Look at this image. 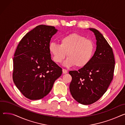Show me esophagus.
Listing matches in <instances>:
<instances>
[{"mask_svg": "<svg viewBox=\"0 0 125 125\" xmlns=\"http://www.w3.org/2000/svg\"><path fill=\"white\" fill-rule=\"evenodd\" d=\"M62 72H63V74H66V73H68V71L67 70L65 69H62Z\"/></svg>", "mask_w": 125, "mask_h": 125, "instance_id": "obj_1", "label": "esophagus"}]
</instances>
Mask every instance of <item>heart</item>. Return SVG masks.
Masks as SVG:
<instances>
[{
	"label": "heart",
	"mask_w": 125,
	"mask_h": 125,
	"mask_svg": "<svg viewBox=\"0 0 125 125\" xmlns=\"http://www.w3.org/2000/svg\"><path fill=\"white\" fill-rule=\"evenodd\" d=\"M60 44L52 42L49 49L56 63H61L66 56L68 58L64 62L66 66L75 65L77 68L87 66L92 59L95 51L93 41L80 35L73 33L60 39Z\"/></svg>",
	"instance_id": "heart-1"
}]
</instances>
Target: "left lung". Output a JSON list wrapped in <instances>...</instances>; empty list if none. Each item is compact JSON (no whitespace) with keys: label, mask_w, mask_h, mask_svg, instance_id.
Listing matches in <instances>:
<instances>
[{"label":"left lung","mask_w":125,"mask_h":125,"mask_svg":"<svg viewBox=\"0 0 125 125\" xmlns=\"http://www.w3.org/2000/svg\"><path fill=\"white\" fill-rule=\"evenodd\" d=\"M95 36L96 51L89 63L78 71H70V93L78 103L88 105L100 98L113 80L115 58L112 48L98 31L89 28Z\"/></svg>","instance_id":"8db88e82"}]
</instances>
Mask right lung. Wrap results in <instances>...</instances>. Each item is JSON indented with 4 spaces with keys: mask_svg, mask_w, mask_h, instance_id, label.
Segmentation results:
<instances>
[{
    "mask_svg": "<svg viewBox=\"0 0 125 125\" xmlns=\"http://www.w3.org/2000/svg\"><path fill=\"white\" fill-rule=\"evenodd\" d=\"M54 27L39 25L20 42L13 58V80L21 94L31 100L46 96L62 69L51 59L49 46L57 32Z\"/></svg>",
    "mask_w": 125,
    "mask_h": 125,
    "instance_id": "1",
    "label": "right lung"
}]
</instances>
